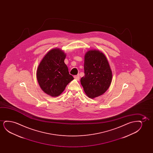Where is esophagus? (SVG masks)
<instances>
[{
	"instance_id": "34e87169",
	"label": "esophagus",
	"mask_w": 153,
	"mask_h": 153,
	"mask_svg": "<svg viewBox=\"0 0 153 153\" xmlns=\"http://www.w3.org/2000/svg\"><path fill=\"white\" fill-rule=\"evenodd\" d=\"M74 78L76 79L77 80H79L80 77L79 75L74 76Z\"/></svg>"
}]
</instances>
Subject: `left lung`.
<instances>
[{
    "mask_svg": "<svg viewBox=\"0 0 153 153\" xmlns=\"http://www.w3.org/2000/svg\"><path fill=\"white\" fill-rule=\"evenodd\" d=\"M84 73L80 82L84 91L90 98L103 94L111 85L112 74L109 62L99 51L89 50L86 52Z\"/></svg>",
    "mask_w": 153,
    "mask_h": 153,
    "instance_id": "left-lung-1",
    "label": "left lung"
}]
</instances>
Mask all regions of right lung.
I'll use <instances>...</instances> for the list:
<instances>
[{"label": "right lung", "mask_w": 153, "mask_h": 153, "mask_svg": "<svg viewBox=\"0 0 153 153\" xmlns=\"http://www.w3.org/2000/svg\"><path fill=\"white\" fill-rule=\"evenodd\" d=\"M65 57L63 51L53 48L44 56L38 66V83L42 90L51 96H59L74 79L64 63Z\"/></svg>", "instance_id": "right-lung-1"}]
</instances>
